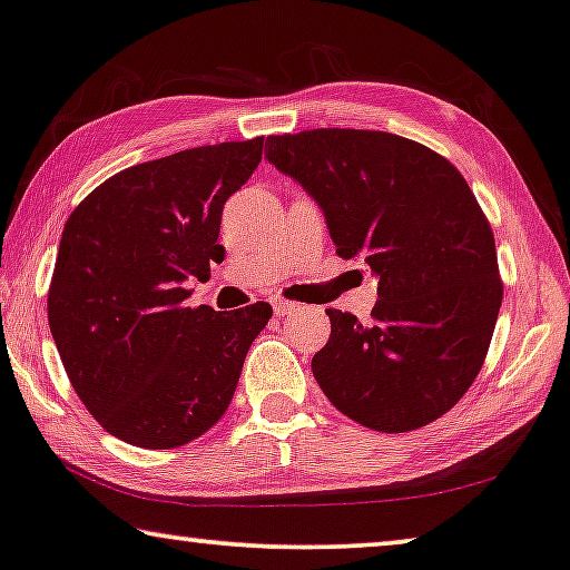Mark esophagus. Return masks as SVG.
Here are the masks:
<instances>
[{"instance_id":"obj_1","label":"esophagus","mask_w":570,"mask_h":570,"mask_svg":"<svg viewBox=\"0 0 570 570\" xmlns=\"http://www.w3.org/2000/svg\"><path fill=\"white\" fill-rule=\"evenodd\" d=\"M296 309H299V304L286 302V299H274V312H276V317H286V314H292V312H296Z\"/></svg>"}]
</instances>
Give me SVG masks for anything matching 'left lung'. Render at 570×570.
Masks as SVG:
<instances>
[{"instance_id":"8db88e82","label":"left lung","mask_w":570,"mask_h":570,"mask_svg":"<svg viewBox=\"0 0 570 570\" xmlns=\"http://www.w3.org/2000/svg\"><path fill=\"white\" fill-rule=\"evenodd\" d=\"M268 164L325 212L337 256L379 278L371 322L327 309L312 373L345 417L410 432L443 417L487 358L502 307L489 219L435 150L379 130L271 135Z\"/></svg>"}]
</instances>
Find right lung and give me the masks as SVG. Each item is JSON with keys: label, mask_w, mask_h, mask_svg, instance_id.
Returning <instances> with one entry per match:
<instances>
[{"label": "right lung", "mask_w": 570, "mask_h": 570, "mask_svg": "<svg viewBox=\"0 0 570 570\" xmlns=\"http://www.w3.org/2000/svg\"><path fill=\"white\" fill-rule=\"evenodd\" d=\"M263 138L189 148L107 178L71 212L48 325L83 406L109 435L168 450L223 417L271 304L189 307L207 282L223 207L261 164Z\"/></svg>", "instance_id": "obj_1"}]
</instances>
